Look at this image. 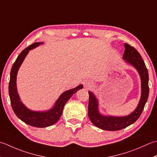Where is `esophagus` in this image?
<instances>
[{"label": "esophagus", "instance_id": "34e87169", "mask_svg": "<svg viewBox=\"0 0 157 157\" xmlns=\"http://www.w3.org/2000/svg\"><path fill=\"white\" fill-rule=\"evenodd\" d=\"M84 86L86 89H89L93 86V82L89 81H87L84 82Z\"/></svg>", "mask_w": 157, "mask_h": 157}]
</instances>
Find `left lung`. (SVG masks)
<instances>
[{"label": "left lung", "instance_id": "1", "mask_svg": "<svg viewBox=\"0 0 157 157\" xmlns=\"http://www.w3.org/2000/svg\"><path fill=\"white\" fill-rule=\"evenodd\" d=\"M123 59L132 64L139 72L142 82L141 98L136 109L132 113L125 117H116L104 116L98 111V101L94 94L89 92L88 116L92 123L100 129L106 131H118L123 129L134 123L139 119L148 98V72L145 63L139 52L129 44L124 43Z\"/></svg>", "mask_w": 157, "mask_h": 157}]
</instances>
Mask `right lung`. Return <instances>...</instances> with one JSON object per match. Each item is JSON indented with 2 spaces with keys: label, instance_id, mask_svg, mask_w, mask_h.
Instances as JSON below:
<instances>
[{
  "label": "right lung",
  "instance_id": "right-lung-1",
  "mask_svg": "<svg viewBox=\"0 0 157 157\" xmlns=\"http://www.w3.org/2000/svg\"><path fill=\"white\" fill-rule=\"evenodd\" d=\"M41 44H43V43H34L22 51L13 64L10 73V81L9 83V94L10 97L11 104L16 116L29 125L40 128L49 127L55 124L59 119L67 101L72 96L73 94L83 87L82 85H80L78 87L63 93L56 101L54 107L49 110L36 112L28 109L25 106L20 100L16 87L17 71L29 51Z\"/></svg>",
  "mask_w": 157,
  "mask_h": 157
}]
</instances>
